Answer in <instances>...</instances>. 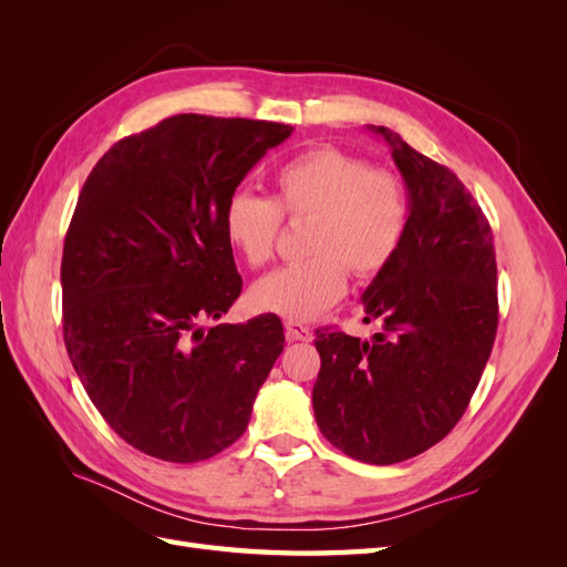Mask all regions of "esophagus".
Wrapping results in <instances>:
<instances>
[{
    "mask_svg": "<svg viewBox=\"0 0 567 567\" xmlns=\"http://www.w3.org/2000/svg\"><path fill=\"white\" fill-rule=\"evenodd\" d=\"M286 338H288V340L310 342V340H312V331L307 329V326L298 323V321H286Z\"/></svg>",
    "mask_w": 567,
    "mask_h": 567,
    "instance_id": "1",
    "label": "esophagus"
}]
</instances>
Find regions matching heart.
<instances>
[{
    "mask_svg": "<svg viewBox=\"0 0 567 567\" xmlns=\"http://www.w3.org/2000/svg\"><path fill=\"white\" fill-rule=\"evenodd\" d=\"M288 219H312L305 238L310 260L271 271L250 290L257 310L312 321L333 307L354 279H371L400 250L409 225L404 184L367 161L331 146L312 148L274 177V200L234 192L225 205L227 241L250 267L274 257Z\"/></svg>",
    "mask_w": 567,
    "mask_h": 567,
    "instance_id": "obj_1",
    "label": "heart"
}]
</instances>
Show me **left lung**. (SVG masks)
I'll return each mask as SVG.
<instances>
[{"instance_id": "1", "label": "left lung", "mask_w": 567, "mask_h": 567, "mask_svg": "<svg viewBox=\"0 0 567 567\" xmlns=\"http://www.w3.org/2000/svg\"><path fill=\"white\" fill-rule=\"evenodd\" d=\"M390 146L406 186L400 250L367 286L371 340L317 331L312 390L319 431L348 456L390 466L431 450L466 411L489 359L499 305L492 229L447 167L398 132L367 125Z\"/></svg>"}]
</instances>
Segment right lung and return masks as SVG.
Masks as SVG:
<instances>
[{"label":"right lung","mask_w":567,"mask_h":567,"mask_svg":"<svg viewBox=\"0 0 567 567\" xmlns=\"http://www.w3.org/2000/svg\"><path fill=\"white\" fill-rule=\"evenodd\" d=\"M293 127L182 113L113 144L65 234L63 340L90 400L134 450L205 461L246 433L284 350L277 315L219 319L241 296L225 205Z\"/></svg>","instance_id":"add662e5"}]
</instances>
